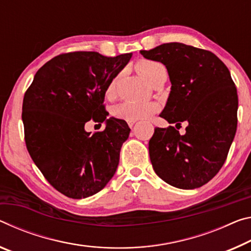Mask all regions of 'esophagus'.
I'll return each instance as SVG.
<instances>
[{"label": "esophagus", "mask_w": 251, "mask_h": 251, "mask_svg": "<svg viewBox=\"0 0 251 251\" xmlns=\"http://www.w3.org/2000/svg\"><path fill=\"white\" fill-rule=\"evenodd\" d=\"M126 122H128V125H129L130 128H132V126H134V123L137 122V120H126Z\"/></svg>", "instance_id": "esophagus-1"}]
</instances>
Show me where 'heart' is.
<instances>
[{
    "mask_svg": "<svg viewBox=\"0 0 251 251\" xmlns=\"http://www.w3.org/2000/svg\"><path fill=\"white\" fill-rule=\"evenodd\" d=\"M137 69L140 75L148 82H152L160 72L164 71L163 65L152 60H141L137 64ZM117 79L111 81L106 88V96L111 97L116 89ZM158 105L154 102H137V101H125L114 106L112 110V116L122 120H138V119H146L157 111Z\"/></svg>",
    "mask_w": 251,
    "mask_h": 251,
    "instance_id": "obj_1",
    "label": "heart"
}]
</instances>
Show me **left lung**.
Wrapping results in <instances>:
<instances>
[{
	"label": "left lung",
	"instance_id": "8db88e82",
	"mask_svg": "<svg viewBox=\"0 0 251 251\" xmlns=\"http://www.w3.org/2000/svg\"><path fill=\"white\" fill-rule=\"evenodd\" d=\"M140 53L169 73L171 91L160 117L176 125L188 122L183 135L171 126L154 129L149 141L153 170L176 188L203 186L224 166L235 138V82L223 61L202 49L171 42Z\"/></svg>",
	"mask_w": 251,
	"mask_h": 251
}]
</instances>
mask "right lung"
I'll list each match as a JSON object with an SVG mask.
<instances>
[{
    "mask_svg": "<svg viewBox=\"0 0 251 251\" xmlns=\"http://www.w3.org/2000/svg\"><path fill=\"white\" fill-rule=\"evenodd\" d=\"M131 53H62L35 73L24 94L22 120L28 153L44 178L72 199L96 195L110 181L129 137L125 120L106 119V88L131 59ZM90 120L106 121L92 135Z\"/></svg>",
    "mask_w": 251,
    "mask_h": 251,
    "instance_id": "add662e5",
    "label": "right lung"
}]
</instances>
